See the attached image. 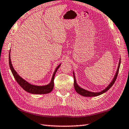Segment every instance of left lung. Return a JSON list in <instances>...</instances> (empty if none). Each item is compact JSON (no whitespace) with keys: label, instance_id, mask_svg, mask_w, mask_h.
<instances>
[{"label":"left lung","instance_id":"left-lung-1","mask_svg":"<svg viewBox=\"0 0 129 129\" xmlns=\"http://www.w3.org/2000/svg\"><path fill=\"white\" fill-rule=\"evenodd\" d=\"M120 63H121V59H120V61H119V66L118 68L117 69V72L116 73V74L114 76V78L113 79V80L111 81V83L110 84V85L106 87V88L103 90L102 91L99 92H92L89 91H87L86 90H84L83 89L81 88L80 87H79L78 84H76V79L75 78V75L74 73H73V75H74V88L75 89V91L77 92L79 94H80L82 96H86V97H92V96H96L100 95L101 94H103V93L105 92L106 91H108V90L110 88V87L113 85V84H114L115 82L117 75H118V73H119V68H120Z\"/></svg>","mask_w":129,"mask_h":129}]
</instances>
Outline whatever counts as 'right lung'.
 I'll list each match as a JSON object with an SVG mask.
<instances>
[{"label": "right lung", "instance_id": "right-lung-1", "mask_svg": "<svg viewBox=\"0 0 129 129\" xmlns=\"http://www.w3.org/2000/svg\"><path fill=\"white\" fill-rule=\"evenodd\" d=\"M10 53V52H9V67L10 68V70L12 71V73L16 81H17V83L19 84V85L22 87L24 90H25L26 92H28L29 93H31V94H48V93L50 92L52 90H53V87H54V81L55 75L57 69H58V68L60 67V65L61 64H60L59 66H57V67L56 68V69L54 73L53 77H52L51 81L50 84H49L48 85H45L43 86L33 85L29 84L25 80H24L23 79L21 78L20 76L17 73L15 72V70L14 69L13 65L12 64V62H11Z\"/></svg>", "mask_w": 129, "mask_h": 129}]
</instances>
